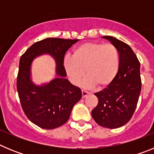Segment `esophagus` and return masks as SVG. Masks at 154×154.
Segmentation results:
<instances>
[{"mask_svg": "<svg viewBox=\"0 0 154 154\" xmlns=\"http://www.w3.org/2000/svg\"><path fill=\"white\" fill-rule=\"evenodd\" d=\"M89 92H86L85 90H83V89H82V98H85L88 95H89Z\"/></svg>", "mask_w": 154, "mask_h": 154, "instance_id": "obj_1", "label": "esophagus"}]
</instances>
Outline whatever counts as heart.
<instances>
[{
    "instance_id": "heart-1",
    "label": "heart",
    "mask_w": 154,
    "mask_h": 154,
    "mask_svg": "<svg viewBox=\"0 0 154 154\" xmlns=\"http://www.w3.org/2000/svg\"><path fill=\"white\" fill-rule=\"evenodd\" d=\"M63 65L68 77L75 85L81 83L85 73V85L103 89L109 86L117 75L119 52L112 44L86 42L75 48L72 57L65 56Z\"/></svg>"
}]
</instances>
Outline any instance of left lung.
<instances>
[{"label":"left lung","mask_w":154,"mask_h":154,"mask_svg":"<svg viewBox=\"0 0 154 154\" xmlns=\"http://www.w3.org/2000/svg\"><path fill=\"white\" fill-rule=\"evenodd\" d=\"M118 50L119 69L109 86L95 93L99 103L92 111L96 123L103 127L116 129L130 120L141 91L140 63L131 48L112 36H103Z\"/></svg>","instance_id":"obj_1"}]
</instances>
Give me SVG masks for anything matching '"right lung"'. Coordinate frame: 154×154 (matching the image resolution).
Masks as SVG:
<instances>
[{"instance_id": "1", "label": "right lung", "mask_w": 154, "mask_h": 154, "mask_svg": "<svg viewBox=\"0 0 154 154\" xmlns=\"http://www.w3.org/2000/svg\"><path fill=\"white\" fill-rule=\"evenodd\" d=\"M78 39L48 38L35 42L21 55L17 77V90L21 107L30 121L45 130L65 123L75 103L82 98L81 89L65 79L63 65L65 53ZM50 54L57 62V77L49 84L35 86L30 79V65L36 57Z\"/></svg>"}]
</instances>
